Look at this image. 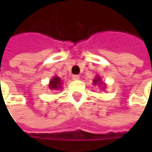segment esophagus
I'll return each instance as SVG.
<instances>
[{
    "mask_svg": "<svg viewBox=\"0 0 152 152\" xmlns=\"http://www.w3.org/2000/svg\"><path fill=\"white\" fill-rule=\"evenodd\" d=\"M79 75H73V80H78V79H79Z\"/></svg>",
    "mask_w": 152,
    "mask_h": 152,
    "instance_id": "34e87169",
    "label": "esophagus"
}]
</instances>
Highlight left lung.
<instances>
[{
	"mask_svg": "<svg viewBox=\"0 0 152 152\" xmlns=\"http://www.w3.org/2000/svg\"><path fill=\"white\" fill-rule=\"evenodd\" d=\"M93 83H94V85H96L97 83H101V78L100 77H97L96 79H95L93 80Z\"/></svg>",
	"mask_w": 152,
	"mask_h": 152,
	"instance_id": "obj_1",
	"label": "left lung"
}]
</instances>
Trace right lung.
Segmentation results:
<instances>
[{
	"instance_id": "add662e5",
	"label": "right lung",
	"mask_w": 152,
	"mask_h": 152,
	"mask_svg": "<svg viewBox=\"0 0 152 152\" xmlns=\"http://www.w3.org/2000/svg\"><path fill=\"white\" fill-rule=\"evenodd\" d=\"M61 79L58 77H54L50 80L49 87L50 90H58L61 87Z\"/></svg>"
}]
</instances>
